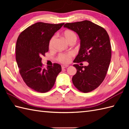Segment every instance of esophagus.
Here are the masks:
<instances>
[{
  "label": "esophagus",
  "instance_id": "obj_1",
  "mask_svg": "<svg viewBox=\"0 0 129 129\" xmlns=\"http://www.w3.org/2000/svg\"><path fill=\"white\" fill-rule=\"evenodd\" d=\"M68 65H61V68L62 69H65V68H68Z\"/></svg>",
  "mask_w": 129,
  "mask_h": 129
}]
</instances>
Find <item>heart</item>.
Instances as JSON below:
<instances>
[{
    "label": "heart",
    "mask_w": 129,
    "mask_h": 129,
    "mask_svg": "<svg viewBox=\"0 0 129 129\" xmlns=\"http://www.w3.org/2000/svg\"><path fill=\"white\" fill-rule=\"evenodd\" d=\"M63 36L68 43H70L73 41H75L77 39V36L74 32L70 30H66L63 32ZM56 39V35H54L51 37L49 43V49H53L55 42ZM73 57V54L71 53H65V54H60L57 56V60L60 62L62 63H68L71 60V59Z\"/></svg>",
    "instance_id": "obj_1"
}]
</instances>
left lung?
Wrapping results in <instances>:
<instances>
[{"label":"left lung","instance_id":"1","mask_svg":"<svg viewBox=\"0 0 129 129\" xmlns=\"http://www.w3.org/2000/svg\"><path fill=\"white\" fill-rule=\"evenodd\" d=\"M65 28L76 32L80 39V48L74 62H89L88 66L73 65L77 72L73 76L74 85L84 93L95 90L105 79L110 65L111 47L105 29L89 20L68 23Z\"/></svg>","mask_w":129,"mask_h":129}]
</instances>
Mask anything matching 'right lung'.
Masks as SVG:
<instances>
[{
    "mask_svg": "<svg viewBox=\"0 0 129 129\" xmlns=\"http://www.w3.org/2000/svg\"><path fill=\"white\" fill-rule=\"evenodd\" d=\"M64 24L38 22L28 27L18 38L15 53L19 73L26 85L37 92L50 90L61 71V65L57 63L43 68L41 56L48 51L49 41Z\"/></svg>",
    "mask_w": 129,
    "mask_h": 129,
    "instance_id": "add662e5",
    "label": "right lung"
}]
</instances>
